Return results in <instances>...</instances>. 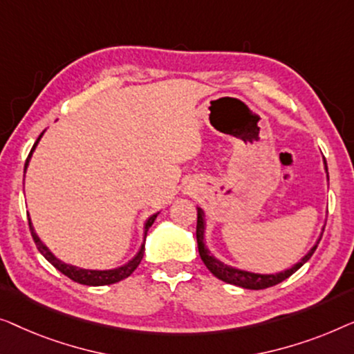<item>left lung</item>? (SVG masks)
Returning <instances> with one entry per match:
<instances>
[{
  "mask_svg": "<svg viewBox=\"0 0 354 354\" xmlns=\"http://www.w3.org/2000/svg\"><path fill=\"white\" fill-rule=\"evenodd\" d=\"M324 168H326V173H327L326 158H324ZM327 179H328V173H327ZM203 216H205V215H203V210L201 207H197V231H196V236H197L198 253H201L202 261L205 263L208 271H210L215 277L221 279L223 282L232 283V286H237V287H242V288H250V290H261V288L272 287L279 282L286 281L287 277H290L293 272L300 270V268L305 265V263L313 257V253L316 252L317 243H319L321 237H322V234H321V237L317 239V242L315 243V245H313L311 250L308 252L306 255L297 263V265H293L290 270L276 272V274H258V272L243 271V270H239V268L225 265V263L218 260V258L210 255V250H208L207 245H205V220H203ZM322 232H324V229H322Z\"/></svg>",
  "mask_w": 354,
  "mask_h": 354,
  "instance_id": "left-lung-1",
  "label": "left lung"
}]
</instances>
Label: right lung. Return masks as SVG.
<instances>
[{
  "mask_svg": "<svg viewBox=\"0 0 354 354\" xmlns=\"http://www.w3.org/2000/svg\"><path fill=\"white\" fill-rule=\"evenodd\" d=\"M43 133L39 134L38 139H37V142L33 144L32 151H30L28 157H27L26 168H24V171H27L30 158H32V153L35 151V147H37V144L39 142V139H41ZM157 215H158V213H156V215H152L146 221V225H144V241H146L149 227L153 225V221H156ZM28 226H30V232H32V237H33L35 243H37V248L39 250V253H41V255L46 258V260L51 263V265L56 268V270L61 271L62 274H66L67 277H71L72 281H75L78 283H83V286H109V283H115V282L123 281V279H127L128 276L133 274V271L136 270V268L139 266V263H141V260H142L144 250H146V248H144V243H142L141 248H139V252L136 253V257H134L133 260H129L127 265L115 268V270H102V271H99V270H84V268L67 265V263H64V261L59 260L57 257H54L53 252L49 250V248L44 245L41 241H39V237L37 236V232H35V229L32 226V220H30V218H28Z\"/></svg>",
  "mask_w": 354,
  "mask_h": 354,
  "instance_id": "add662e5",
  "label": "right lung"
}]
</instances>
